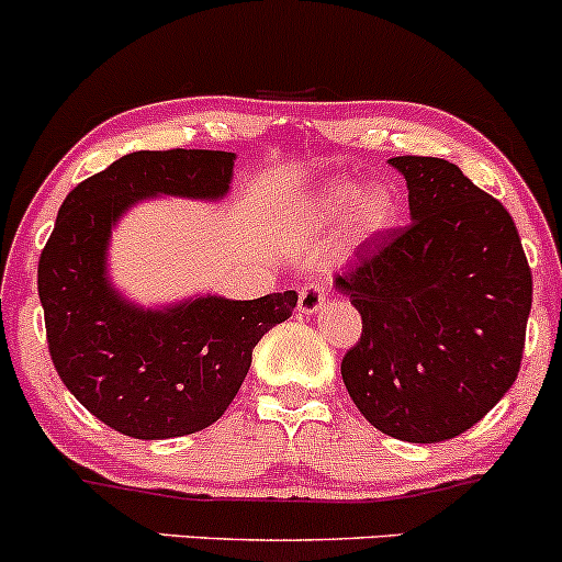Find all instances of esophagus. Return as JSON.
<instances>
[{
	"instance_id": "esophagus-1",
	"label": "esophagus",
	"mask_w": 562,
	"mask_h": 562,
	"mask_svg": "<svg viewBox=\"0 0 562 562\" xmlns=\"http://www.w3.org/2000/svg\"><path fill=\"white\" fill-rule=\"evenodd\" d=\"M325 299H328V288L323 282H306L299 293V312L301 314H314L323 310Z\"/></svg>"
}]
</instances>
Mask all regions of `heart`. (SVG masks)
Returning <instances> with one entry per match:
<instances>
[{
  "mask_svg": "<svg viewBox=\"0 0 562 562\" xmlns=\"http://www.w3.org/2000/svg\"><path fill=\"white\" fill-rule=\"evenodd\" d=\"M351 204L356 205L351 209V229L360 237H371V234L390 229L394 215H397V202H394L390 189H360L347 181H338L325 189L317 205H314V213L323 221H330L338 218Z\"/></svg>",
  "mask_w": 562,
  "mask_h": 562,
  "instance_id": "1",
  "label": "heart"
}]
</instances>
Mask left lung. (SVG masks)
<instances>
[{"label":"left lung","instance_id":"1","mask_svg":"<svg viewBox=\"0 0 562 562\" xmlns=\"http://www.w3.org/2000/svg\"><path fill=\"white\" fill-rule=\"evenodd\" d=\"M411 224L366 239L336 274L362 317L341 360L349 397L375 429L442 442L515 384L533 277L507 207L453 162L394 157Z\"/></svg>","mask_w":562,"mask_h":562}]
</instances>
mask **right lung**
Wrapping results in <instances>:
<instances>
[{
	"instance_id": "1",
	"label": "right lung",
	"mask_w": 562,
	"mask_h": 562,
	"mask_svg": "<svg viewBox=\"0 0 562 562\" xmlns=\"http://www.w3.org/2000/svg\"><path fill=\"white\" fill-rule=\"evenodd\" d=\"M232 165V151L125 154L69 191L40 256L36 285L55 371L92 416L127 437L168 440L218 422L256 344L299 301L295 291L252 301L207 295L144 312L109 288L103 258L120 213L154 194L224 196Z\"/></svg>"
}]
</instances>
